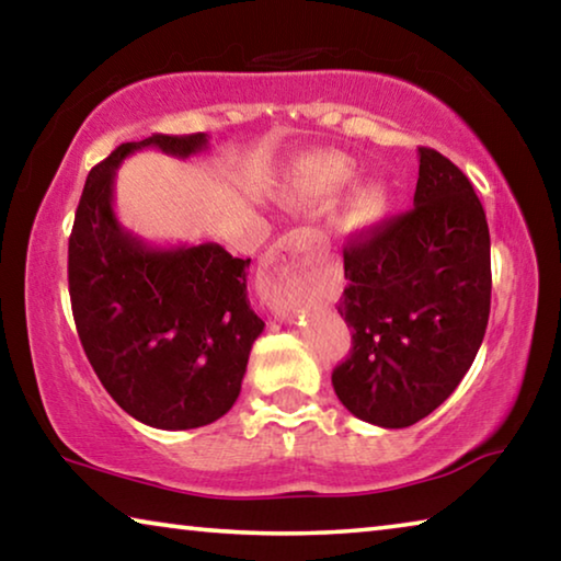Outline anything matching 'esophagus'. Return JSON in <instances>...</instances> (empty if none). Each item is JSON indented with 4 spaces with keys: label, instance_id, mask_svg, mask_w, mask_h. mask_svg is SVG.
Segmentation results:
<instances>
[{
    "label": "esophagus",
    "instance_id": "1",
    "mask_svg": "<svg viewBox=\"0 0 561 561\" xmlns=\"http://www.w3.org/2000/svg\"><path fill=\"white\" fill-rule=\"evenodd\" d=\"M311 240L307 232L294 230L277 240L264 257L260 270V291L274 311H284L301 289L299 254L307 252Z\"/></svg>",
    "mask_w": 561,
    "mask_h": 561
}]
</instances>
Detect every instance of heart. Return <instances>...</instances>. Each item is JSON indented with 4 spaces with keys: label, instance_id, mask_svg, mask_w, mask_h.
<instances>
[{
    "label": "heart",
    "instance_id": "1",
    "mask_svg": "<svg viewBox=\"0 0 561 561\" xmlns=\"http://www.w3.org/2000/svg\"><path fill=\"white\" fill-rule=\"evenodd\" d=\"M356 163L344 153L324 150V153L304 156L291 168L282 201L301 210H324L356 183ZM388 207H391V190L383 183H364L348 195L341 225L348 232H366L383 220Z\"/></svg>",
    "mask_w": 561,
    "mask_h": 561
}]
</instances>
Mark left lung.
Here are the masks:
<instances>
[{
  "label": "left lung",
  "instance_id": "left-lung-1",
  "mask_svg": "<svg viewBox=\"0 0 561 561\" xmlns=\"http://www.w3.org/2000/svg\"><path fill=\"white\" fill-rule=\"evenodd\" d=\"M413 210L344 247L339 314L351 356L334 368L339 401L360 421L408 428L472 366L490 319V230L458 165L417 148Z\"/></svg>",
  "mask_w": 561,
  "mask_h": 561
}]
</instances>
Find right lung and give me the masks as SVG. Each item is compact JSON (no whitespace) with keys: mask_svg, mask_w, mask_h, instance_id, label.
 I'll return each mask as SVG.
<instances>
[{"mask_svg":"<svg viewBox=\"0 0 561 561\" xmlns=\"http://www.w3.org/2000/svg\"><path fill=\"white\" fill-rule=\"evenodd\" d=\"M144 148L190 158L207 150V136L156 133L91 170L69 237L73 321L123 411L150 428H201L234 405L264 321L247 299L250 260L217 242L153 247L118 222L116 170Z\"/></svg>","mask_w":561,"mask_h":561,"instance_id":"right-lung-1","label":"right lung"}]
</instances>
